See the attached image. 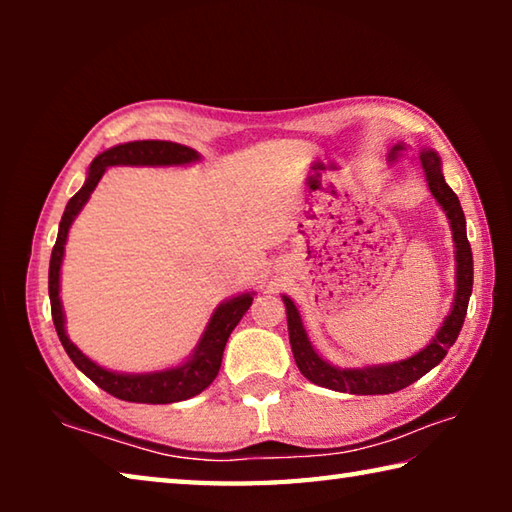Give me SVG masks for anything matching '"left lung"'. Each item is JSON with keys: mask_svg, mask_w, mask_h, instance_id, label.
<instances>
[{"mask_svg": "<svg viewBox=\"0 0 512 512\" xmlns=\"http://www.w3.org/2000/svg\"><path fill=\"white\" fill-rule=\"evenodd\" d=\"M409 149L406 142H397L391 151H388V162H397L402 158V153ZM418 167L422 171L424 180L431 196L436 198V203L443 207V212L452 228V241H454V262H456V289H454V302L449 314L445 316L443 325L438 327V332L433 339L424 345L420 352L411 354V357L393 361V363H372V366L363 368H339L334 363L320 357L314 345H311L307 329L302 325L300 311L289 296L282 293V302L287 307V325H289V341L293 350V359H296L298 368L311 384H318L329 391L350 393V395H388L397 393L402 388L411 386L413 381L427 375L431 368H436L440 361L445 359L447 350L452 348L461 332L463 320L467 314V302L472 296V280H474V268H472V248L467 241L465 230V214L461 201L452 192V187L445 183L443 176V162L440 155L433 149H422L418 153Z\"/></svg>", "mask_w": 512, "mask_h": 512, "instance_id": "8db88e82", "label": "left lung"}]
</instances>
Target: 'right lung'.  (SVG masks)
I'll return each mask as SVG.
<instances>
[{
	"label": "right lung",
	"instance_id": "obj_1",
	"mask_svg": "<svg viewBox=\"0 0 512 512\" xmlns=\"http://www.w3.org/2000/svg\"><path fill=\"white\" fill-rule=\"evenodd\" d=\"M201 160V153L189 149V146L164 142V140H137L110 146L108 151L99 153L92 160L88 169V178H85L83 187L76 192L63 212V219L58 225L56 246L51 250L49 262V300H51V318H54L58 339L63 343L69 359L79 368L85 377H90L94 384L103 391L119 397L124 402H137V404H171L183 402L203 393L207 386L212 384L214 377L219 375L221 359L225 343H228L232 329L253 305L255 291H244L239 296H232L223 300L219 307L214 309L205 325V332L198 339L196 348L185 361L178 366L153 370V372H119L99 366L92 361L88 354H83L72 339L67 336L65 329V311L63 302H60V266H63L65 257V244L69 228L79 212L90 201L94 187L99 185L103 173L110 167H187Z\"/></svg>",
	"mask_w": 512,
	"mask_h": 512
}]
</instances>
